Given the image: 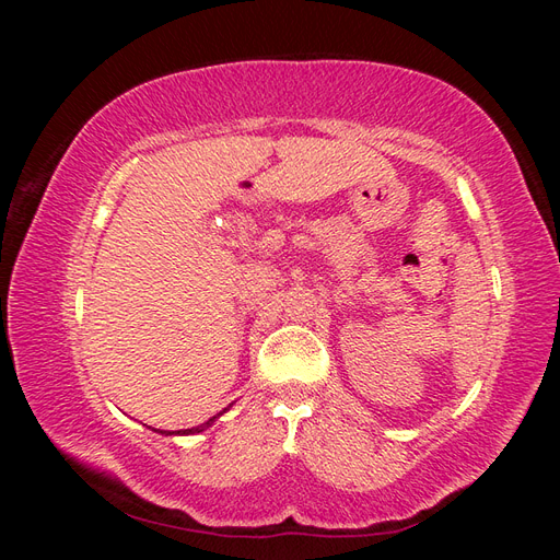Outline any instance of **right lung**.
<instances>
[{"instance_id":"obj_1","label":"right lung","mask_w":560,"mask_h":560,"mask_svg":"<svg viewBox=\"0 0 560 560\" xmlns=\"http://www.w3.org/2000/svg\"><path fill=\"white\" fill-rule=\"evenodd\" d=\"M224 411H226V409H224ZM224 411H222V413H224ZM222 413H217L214 418H210L208 422H202V425H198V428H191V430H179V432H175V434H196V432H202V430H206V428H210L212 422H214L219 416H222ZM156 432H159V430H156ZM161 434H173V432H165V430H163Z\"/></svg>"}]
</instances>
